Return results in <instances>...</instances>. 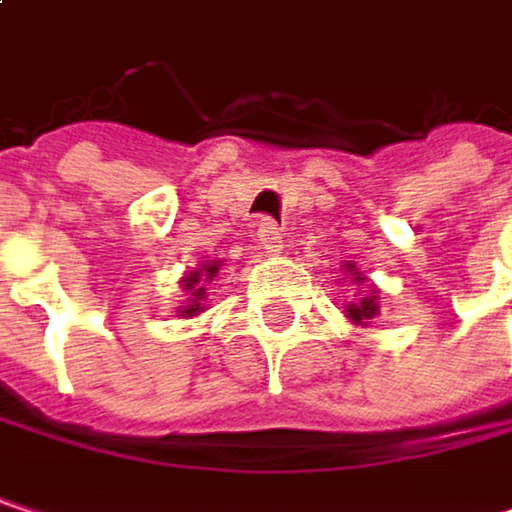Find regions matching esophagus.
I'll return each instance as SVG.
<instances>
[{
  "label": "esophagus",
  "mask_w": 512,
  "mask_h": 512,
  "mask_svg": "<svg viewBox=\"0 0 512 512\" xmlns=\"http://www.w3.org/2000/svg\"><path fill=\"white\" fill-rule=\"evenodd\" d=\"M257 237H260V249H263V252H269V255H281V249H284V237H281V231H278V225H275L272 219H260V225H257Z\"/></svg>",
  "instance_id": "34e87169"
}]
</instances>
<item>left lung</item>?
Instances as JSON below:
<instances>
[{"label": "left lung", "instance_id": "obj_1", "mask_svg": "<svg viewBox=\"0 0 512 512\" xmlns=\"http://www.w3.org/2000/svg\"><path fill=\"white\" fill-rule=\"evenodd\" d=\"M347 272L353 275V281H361V284H364V278L358 275L353 263H347ZM376 314H379V302H376L373 293H364L358 302H350V305H347V317H350L353 323H358V326H367Z\"/></svg>", "mask_w": 512, "mask_h": 512}]
</instances>
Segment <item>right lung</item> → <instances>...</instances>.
<instances>
[{
    "label": "right lung",
    "instance_id": "1",
    "mask_svg": "<svg viewBox=\"0 0 512 512\" xmlns=\"http://www.w3.org/2000/svg\"><path fill=\"white\" fill-rule=\"evenodd\" d=\"M222 260H210V263H201V269H192L183 275V290L189 293V305L180 308V317H195L204 311V299H207V281L216 278Z\"/></svg>",
    "mask_w": 512,
    "mask_h": 512
}]
</instances>
